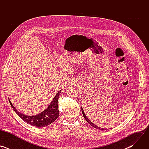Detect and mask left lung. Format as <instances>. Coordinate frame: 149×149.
<instances>
[{"instance_id": "1", "label": "left lung", "mask_w": 149, "mask_h": 149, "mask_svg": "<svg viewBox=\"0 0 149 149\" xmlns=\"http://www.w3.org/2000/svg\"><path fill=\"white\" fill-rule=\"evenodd\" d=\"M81 111H82V115H83V116H84V117L85 118V119H86V120L92 126V127H94V128H95V129H99V130H105V129H102V128H101V127H98V126H97L95 124H94V123H93L88 118V117L86 116V114H85V113H84V110H83V109H82V107H81Z\"/></svg>"}]
</instances>
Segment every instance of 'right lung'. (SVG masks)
<instances>
[{"mask_svg":"<svg viewBox=\"0 0 149 149\" xmlns=\"http://www.w3.org/2000/svg\"><path fill=\"white\" fill-rule=\"evenodd\" d=\"M61 93V90L57 93L49 105L44 111H42L39 114L32 116H26L19 112L14 107V106L12 105L10 101L9 100L13 110L23 120L28 124L36 127H46L52 123L59 116L58 101Z\"/></svg>","mask_w":149,"mask_h":149,"instance_id":"right-lung-1","label":"right lung"}]
</instances>
